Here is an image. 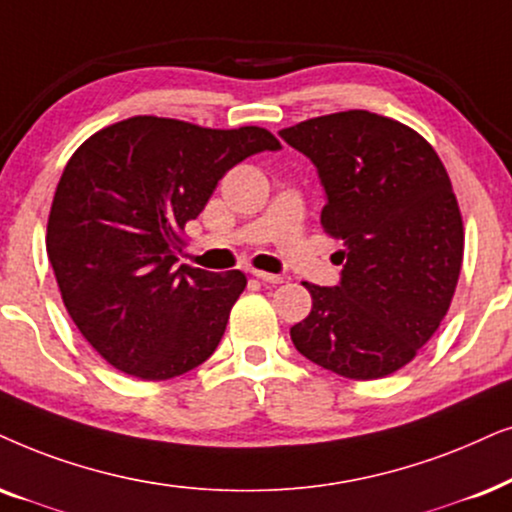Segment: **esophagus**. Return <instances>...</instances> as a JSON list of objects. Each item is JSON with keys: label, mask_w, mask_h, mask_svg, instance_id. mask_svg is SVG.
<instances>
[{"label": "esophagus", "mask_w": 512, "mask_h": 512, "mask_svg": "<svg viewBox=\"0 0 512 512\" xmlns=\"http://www.w3.org/2000/svg\"><path fill=\"white\" fill-rule=\"evenodd\" d=\"M254 277L263 284H282V280H284V277H280V275H270V272H263V270H254Z\"/></svg>", "instance_id": "34e87169"}]
</instances>
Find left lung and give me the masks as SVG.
I'll list each match as a JSON object with an SVG mask.
<instances>
[{
  "instance_id": "1",
  "label": "left lung",
  "mask_w": 512,
  "mask_h": 512,
  "mask_svg": "<svg viewBox=\"0 0 512 512\" xmlns=\"http://www.w3.org/2000/svg\"><path fill=\"white\" fill-rule=\"evenodd\" d=\"M317 167L322 228L343 242L336 287L305 282L313 310L291 327L310 362L371 381L414 360L447 315L463 263V221L426 138L367 110L282 129Z\"/></svg>"
}]
</instances>
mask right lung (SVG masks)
<instances>
[{"instance_id":"obj_1","label":"right lung","mask_w":512,"mask_h":512,"mask_svg":"<svg viewBox=\"0 0 512 512\" xmlns=\"http://www.w3.org/2000/svg\"><path fill=\"white\" fill-rule=\"evenodd\" d=\"M280 148L261 126L204 129L152 115L79 145L53 195L46 254L68 315L105 362L167 381L209 360L247 277L176 265L181 232L225 171Z\"/></svg>"}]
</instances>
